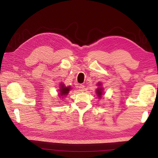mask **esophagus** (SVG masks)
Instances as JSON below:
<instances>
[{
    "label": "esophagus",
    "mask_w": 158,
    "mask_h": 158,
    "mask_svg": "<svg viewBox=\"0 0 158 158\" xmlns=\"http://www.w3.org/2000/svg\"><path fill=\"white\" fill-rule=\"evenodd\" d=\"M79 89L80 92H83V91H84L85 89V86L84 85H80L79 86Z\"/></svg>",
    "instance_id": "1"
}]
</instances>
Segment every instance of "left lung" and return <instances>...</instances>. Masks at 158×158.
Returning a JSON list of instances; mask_svg holds the SVG:
<instances>
[{
	"instance_id": "left-lung-1",
	"label": "left lung",
	"mask_w": 158,
	"mask_h": 158,
	"mask_svg": "<svg viewBox=\"0 0 158 158\" xmlns=\"http://www.w3.org/2000/svg\"><path fill=\"white\" fill-rule=\"evenodd\" d=\"M97 85H98V88L96 89V92H96V94L98 95V98L99 99H101L102 98L103 94V90H104V89L102 87V82H99L98 83Z\"/></svg>"
}]
</instances>
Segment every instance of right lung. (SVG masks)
Segmentation results:
<instances>
[{
	"label": "right lung",
	"instance_id": "1",
	"mask_svg": "<svg viewBox=\"0 0 158 158\" xmlns=\"http://www.w3.org/2000/svg\"><path fill=\"white\" fill-rule=\"evenodd\" d=\"M70 86H66L64 83L60 82L59 84V89H58V95L60 98L64 99L63 98L66 97L69 93L71 89Z\"/></svg>",
	"mask_w": 158,
	"mask_h": 158
}]
</instances>
